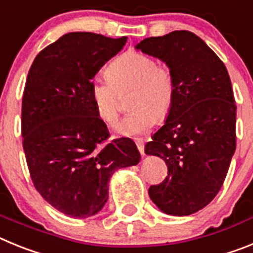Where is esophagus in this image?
Wrapping results in <instances>:
<instances>
[{"label": "esophagus", "mask_w": 253, "mask_h": 253, "mask_svg": "<svg viewBox=\"0 0 253 253\" xmlns=\"http://www.w3.org/2000/svg\"><path fill=\"white\" fill-rule=\"evenodd\" d=\"M135 144H137V148L140 152V154H144V142H143V139H137Z\"/></svg>", "instance_id": "esophagus-1"}]
</instances>
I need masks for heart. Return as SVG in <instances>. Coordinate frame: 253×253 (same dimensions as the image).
I'll return each mask as SVG.
<instances>
[{
    "mask_svg": "<svg viewBox=\"0 0 253 253\" xmlns=\"http://www.w3.org/2000/svg\"><path fill=\"white\" fill-rule=\"evenodd\" d=\"M109 77L91 82V96L97 115L106 124H114L120 115L119 92L135 86L130 100L133 111L120 120L115 130L124 137L147 133L157 119H165L175 99V77L167 64L140 51H126L107 67Z\"/></svg>",
    "mask_w": 253,
    "mask_h": 253,
    "instance_id": "b5f03b06",
    "label": "heart"
}]
</instances>
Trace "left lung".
<instances>
[{
    "label": "left lung",
    "mask_w": 253,
    "mask_h": 253,
    "mask_svg": "<svg viewBox=\"0 0 253 253\" xmlns=\"http://www.w3.org/2000/svg\"><path fill=\"white\" fill-rule=\"evenodd\" d=\"M160 58L175 77V99L166 123L146 144L162 158L169 175L148 190L163 213L190 215L219 193L236 151L231 78L220 58L191 31H172L137 45Z\"/></svg>",
    "instance_id": "8db88e82"
}]
</instances>
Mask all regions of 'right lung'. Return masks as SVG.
Wrapping results in <instances>:
<instances>
[{"label": "right lung", "instance_id": "add662e5", "mask_svg": "<svg viewBox=\"0 0 253 253\" xmlns=\"http://www.w3.org/2000/svg\"><path fill=\"white\" fill-rule=\"evenodd\" d=\"M126 39L69 33L45 46L29 69L21 107L26 163L38 193L68 216L99 213L111 175L140 160L130 138L107 142L91 96L95 75Z\"/></svg>", "mask_w": 253, "mask_h": 253}]
</instances>
